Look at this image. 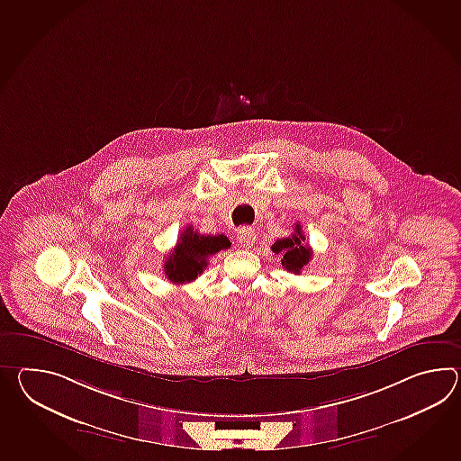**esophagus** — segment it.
Returning a JSON list of instances; mask_svg holds the SVG:
<instances>
[{"label": "esophagus", "instance_id": "esophagus-1", "mask_svg": "<svg viewBox=\"0 0 461 461\" xmlns=\"http://www.w3.org/2000/svg\"><path fill=\"white\" fill-rule=\"evenodd\" d=\"M236 240H238V243H240V245L245 246V248H251L256 240L255 230H253V228H248V226L240 228V230H238V236H236Z\"/></svg>", "mask_w": 461, "mask_h": 461}]
</instances>
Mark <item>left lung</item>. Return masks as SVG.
Returning a JSON list of instances; mask_svg holds the SVG:
<instances>
[{"label": "left lung", "instance_id": "obj_1", "mask_svg": "<svg viewBox=\"0 0 461 461\" xmlns=\"http://www.w3.org/2000/svg\"><path fill=\"white\" fill-rule=\"evenodd\" d=\"M304 241H306V236L303 235L301 225L297 223L293 235L281 238L275 245L271 246V249L276 255L283 256L281 265L285 267V269L294 273V275H299L301 269L306 267L312 258V249L304 245Z\"/></svg>", "mask_w": 461, "mask_h": 461}]
</instances>
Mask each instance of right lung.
<instances>
[{"label": "right lung", "instance_id": "obj_1", "mask_svg": "<svg viewBox=\"0 0 461 461\" xmlns=\"http://www.w3.org/2000/svg\"><path fill=\"white\" fill-rule=\"evenodd\" d=\"M230 246L231 243L225 235H198L192 226H186L174 251L167 256L165 276L174 285L190 283L203 273L210 256Z\"/></svg>", "mask_w": 461, "mask_h": 461}]
</instances>
